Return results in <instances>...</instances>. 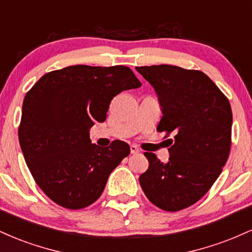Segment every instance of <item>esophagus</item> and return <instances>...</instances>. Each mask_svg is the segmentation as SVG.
Returning a JSON list of instances; mask_svg holds the SVG:
<instances>
[{
	"mask_svg": "<svg viewBox=\"0 0 252 252\" xmlns=\"http://www.w3.org/2000/svg\"><path fill=\"white\" fill-rule=\"evenodd\" d=\"M130 153H131V154H137V153H140V149H138L135 144H131V146H130Z\"/></svg>",
	"mask_w": 252,
	"mask_h": 252,
	"instance_id": "esophagus-1",
	"label": "esophagus"
}]
</instances>
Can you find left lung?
Segmentation results:
<instances>
[{"mask_svg":"<svg viewBox=\"0 0 252 252\" xmlns=\"http://www.w3.org/2000/svg\"><path fill=\"white\" fill-rule=\"evenodd\" d=\"M155 90L162 118L158 131L174 137L169 160L146 153L147 172L140 175L144 194L161 210L180 211L209 192L226 163L232 111L228 99L204 72L172 65L136 67Z\"/></svg>","mask_w":252,"mask_h":252,"instance_id":"left-lung-1","label":"left lung"}]
</instances>
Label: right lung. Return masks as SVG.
Masks as SVG:
<instances>
[{"label": "right lung", "instance_id": "right-lung-1", "mask_svg": "<svg viewBox=\"0 0 252 252\" xmlns=\"http://www.w3.org/2000/svg\"><path fill=\"white\" fill-rule=\"evenodd\" d=\"M126 66L74 65L46 73L26 94L19 141L37 186L60 206L79 210L99 198L130 147H99L90 129L106 120L112 98L137 89Z\"/></svg>", "mask_w": 252, "mask_h": 252}]
</instances>
